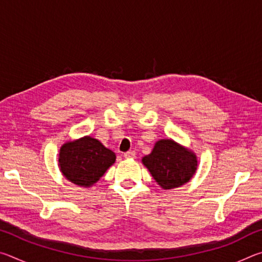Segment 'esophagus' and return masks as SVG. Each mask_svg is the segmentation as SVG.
Listing matches in <instances>:
<instances>
[{"instance_id": "1", "label": "esophagus", "mask_w": 262, "mask_h": 262, "mask_svg": "<svg viewBox=\"0 0 262 262\" xmlns=\"http://www.w3.org/2000/svg\"><path fill=\"white\" fill-rule=\"evenodd\" d=\"M123 157H125L126 159L135 158V151H128V152H126L125 155H123Z\"/></svg>"}]
</instances>
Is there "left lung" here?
I'll return each mask as SVG.
<instances>
[{"label": "left lung", "instance_id": "obj_1", "mask_svg": "<svg viewBox=\"0 0 262 262\" xmlns=\"http://www.w3.org/2000/svg\"><path fill=\"white\" fill-rule=\"evenodd\" d=\"M142 164L163 189H173L187 184L196 173L198 157L178 142L162 139L155 143L151 152L142 158Z\"/></svg>", "mask_w": 262, "mask_h": 262}]
</instances>
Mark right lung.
<instances>
[{
	"label": "right lung",
	"instance_id": "add662e5",
	"mask_svg": "<svg viewBox=\"0 0 262 262\" xmlns=\"http://www.w3.org/2000/svg\"><path fill=\"white\" fill-rule=\"evenodd\" d=\"M115 154L91 136L70 140L61 145L57 165L62 176L79 187H92L110 166Z\"/></svg>",
	"mask_w": 262,
	"mask_h": 262
}]
</instances>
